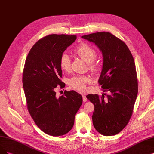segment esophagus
Returning <instances> with one entry per match:
<instances>
[{
    "label": "esophagus",
    "mask_w": 154,
    "mask_h": 154,
    "mask_svg": "<svg viewBox=\"0 0 154 154\" xmlns=\"http://www.w3.org/2000/svg\"><path fill=\"white\" fill-rule=\"evenodd\" d=\"M82 97H83V102H87V97H86L85 94H82Z\"/></svg>",
    "instance_id": "obj_1"
}]
</instances>
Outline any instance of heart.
I'll return each mask as SVG.
<instances>
[{"label": "heart", "instance_id": "obj_1", "mask_svg": "<svg viewBox=\"0 0 154 154\" xmlns=\"http://www.w3.org/2000/svg\"><path fill=\"white\" fill-rule=\"evenodd\" d=\"M75 52L85 62L90 63L89 67L91 70H96L97 66L92 64L91 63L97 57V52L95 49L88 44H82L75 49ZM59 66L61 69L69 71L71 67V60L69 55L63 53L60 56L59 60ZM91 82V78L88 76H74L69 79V85L70 87L78 91H84L87 90V85Z\"/></svg>", "mask_w": 154, "mask_h": 154}]
</instances>
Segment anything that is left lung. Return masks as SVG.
I'll use <instances>...</instances> for the list:
<instances>
[{
	"instance_id": "8db88e82",
	"label": "left lung",
	"mask_w": 154,
	"mask_h": 154,
	"mask_svg": "<svg viewBox=\"0 0 154 154\" xmlns=\"http://www.w3.org/2000/svg\"><path fill=\"white\" fill-rule=\"evenodd\" d=\"M94 42L103 55L98 83L110 95L87 96L95 106L92 121L96 130L104 136L119 133L130 120L138 94V80L133 57L125 43L109 32L82 36Z\"/></svg>"
}]
</instances>
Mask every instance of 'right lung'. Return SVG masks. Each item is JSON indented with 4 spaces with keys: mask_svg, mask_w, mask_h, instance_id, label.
Here are the masks:
<instances>
[{
    "mask_svg": "<svg viewBox=\"0 0 154 154\" xmlns=\"http://www.w3.org/2000/svg\"><path fill=\"white\" fill-rule=\"evenodd\" d=\"M76 39V35L46 36L31 48L24 64L23 83L28 112L42 131L54 137L71 130L83 102L74 90H65L59 97L56 92L57 87H65L60 80V56Z\"/></svg>",
    "mask_w": 154,
    "mask_h": 154,
    "instance_id": "add662e5",
    "label": "right lung"
}]
</instances>
